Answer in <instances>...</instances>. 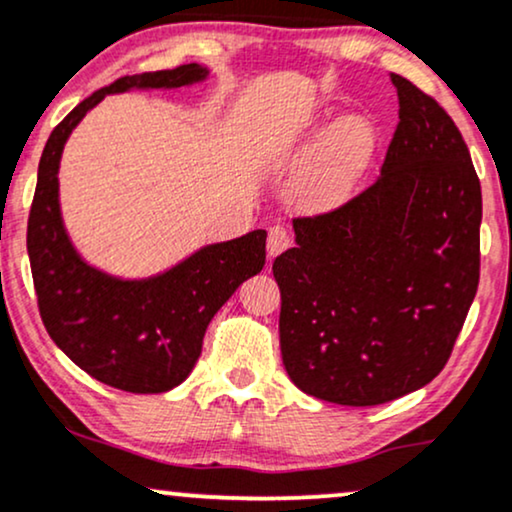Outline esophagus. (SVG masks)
Listing matches in <instances>:
<instances>
[{
    "label": "esophagus",
    "instance_id": "34e87169",
    "mask_svg": "<svg viewBox=\"0 0 512 512\" xmlns=\"http://www.w3.org/2000/svg\"><path fill=\"white\" fill-rule=\"evenodd\" d=\"M288 245H291V236H288V231L283 229V226H272V229H269V236H267L269 257L281 255Z\"/></svg>",
    "mask_w": 512,
    "mask_h": 512
}]
</instances>
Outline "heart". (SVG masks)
<instances>
[{"label": "heart", "instance_id": "heart-1", "mask_svg": "<svg viewBox=\"0 0 512 512\" xmlns=\"http://www.w3.org/2000/svg\"><path fill=\"white\" fill-rule=\"evenodd\" d=\"M377 145L372 121L362 114L338 116L324 123H310L303 135L267 159L269 169H298L305 174L298 183V197L307 209H326L350 193Z\"/></svg>", "mask_w": 512, "mask_h": 512}]
</instances>
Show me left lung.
<instances>
[{
	"label": "left lung",
	"instance_id": "8db88e82",
	"mask_svg": "<svg viewBox=\"0 0 512 512\" xmlns=\"http://www.w3.org/2000/svg\"><path fill=\"white\" fill-rule=\"evenodd\" d=\"M398 126L381 176L334 212L295 219L274 260L281 357L307 396L379 405L446 365L479 283L482 188L451 116L391 73Z\"/></svg>",
	"mask_w": 512,
	"mask_h": 512
}]
</instances>
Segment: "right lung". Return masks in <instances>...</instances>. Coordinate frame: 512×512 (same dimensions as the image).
<instances>
[{"mask_svg": "<svg viewBox=\"0 0 512 512\" xmlns=\"http://www.w3.org/2000/svg\"><path fill=\"white\" fill-rule=\"evenodd\" d=\"M209 69L186 64L123 76L92 92L49 135L28 219V257L52 341L102 384L131 393L176 389L193 372L207 324L267 262V231L209 243L152 276H116L85 260L61 217L59 166L66 140L107 95L200 85Z\"/></svg>", "mask_w": 512, "mask_h": 512, "instance_id": "obj_1", "label": "right lung"}]
</instances>
